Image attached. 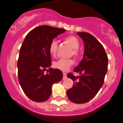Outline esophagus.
Instances as JSON below:
<instances>
[{"mask_svg": "<svg viewBox=\"0 0 123 123\" xmlns=\"http://www.w3.org/2000/svg\"><path fill=\"white\" fill-rule=\"evenodd\" d=\"M63 79H66V78H67V74L65 73V72H63Z\"/></svg>", "mask_w": 123, "mask_h": 123, "instance_id": "esophagus-1", "label": "esophagus"}]
</instances>
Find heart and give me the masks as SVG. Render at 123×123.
<instances>
[{
    "label": "heart",
    "instance_id": "obj_1",
    "mask_svg": "<svg viewBox=\"0 0 123 123\" xmlns=\"http://www.w3.org/2000/svg\"><path fill=\"white\" fill-rule=\"evenodd\" d=\"M64 41H66L71 47L73 49L71 55H73L74 57L79 56L80 52L79 51V47L80 46V42L78 38L73 35H69L64 38ZM58 50V43L55 40H53L50 43L49 47V51L50 55L53 57H55L56 55L57 52ZM74 63V61L72 59H60V60L55 61L53 63V67L55 69L62 71H67L70 69Z\"/></svg>",
    "mask_w": 123,
    "mask_h": 123
}]
</instances>
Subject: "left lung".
Segmentation results:
<instances>
[{
    "instance_id": "obj_1",
    "label": "left lung",
    "mask_w": 123,
    "mask_h": 123,
    "mask_svg": "<svg viewBox=\"0 0 123 123\" xmlns=\"http://www.w3.org/2000/svg\"><path fill=\"white\" fill-rule=\"evenodd\" d=\"M78 34L84 42V55L73 70L80 76H75L72 73L67 74L73 81V86L67 91V95L72 102L84 104L92 99L103 85L108 59L104 47L93 35L85 32Z\"/></svg>"
}]
</instances>
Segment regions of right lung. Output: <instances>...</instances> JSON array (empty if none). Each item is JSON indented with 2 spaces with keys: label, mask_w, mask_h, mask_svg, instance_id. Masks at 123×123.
<instances>
[{
  "label": "right lung",
  "mask_w": 123,
  "mask_h": 123,
  "mask_svg": "<svg viewBox=\"0 0 123 123\" xmlns=\"http://www.w3.org/2000/svg\"><path fill=\"white\" fill-rule=\"evenodd\" d=\"M64 29L41 25L31 30L26 35L18 60L19 82L24 92L30 99L37 102L50 98L53 83L60 82L63 73L51 66V55L49 47L53 38L65 32Z\"/></svg>",
  "instance_id": "right-lung-1"
}]
</instances>
